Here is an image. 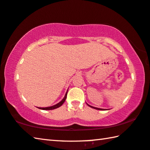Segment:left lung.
<instances>
[{
	"instance_id": "1",
	"label": "left lung",
	"mask_w": 150,
	"mask_h": 150,
	"mask_svg": "<svg viewBox=\"0 0 150 150\" xmlns=\"http://www.w3.org/2000/svg\"><path fill=\"white\" fill-rule=\"evenodd\" d=\"M88 106H89L90 107H91V108H95V109H96V110H103L102 108H96V107H93V106H90V105H88Z\"/></svg>"
}]
</instances>
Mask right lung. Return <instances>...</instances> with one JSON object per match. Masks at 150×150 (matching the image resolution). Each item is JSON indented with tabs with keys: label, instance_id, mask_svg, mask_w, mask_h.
<instances>
[{
	"label": "right lung",
	"instance_id": "add662e5",
	"mask_svg": "<svg viewBox=\"0 0 150 150\" xmlns=\"http://www.w3.org/2000/svg\"><path fill=\"white\" fill-rule=\"evenodd\" d=\"M67 92L66 93L65 95V96H64V98H63V100H62V101H61V102H59V103L56 104V105H55L52 106H50V107L39 108H40V109H42V110H54V109H55V108H58V107H59V106H62V105H63V104L64 103L65 100V99H66V98H67Z\"/></svg>",
	"mask_w": 150,
	"mask_h": 150
}]
</instances>
